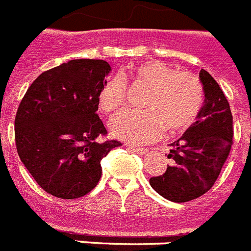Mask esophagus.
<instances>
[{"label":"esophagus","instance_id":"1","mask_svg":"<svg viewBox=\"0 0 251 251\" xmlns=\"http://www.w3.org/2000/svg\"><path fill=\"white\" fill-rule=\"evenodd\" d=\"M129 148H131V151L138 153V154H145V153L148 151V149L140 148V147H135V145H129Z\"/></svg>","mask_w":251,"mask_h":251}]
</instances>
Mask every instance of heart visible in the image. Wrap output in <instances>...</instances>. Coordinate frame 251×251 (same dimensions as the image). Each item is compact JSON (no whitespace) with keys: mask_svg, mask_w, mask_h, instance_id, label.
Listing matches in <instances>:
<instances>
[{"mask_svg":"<svg viewBox=\"0 0 251 251\" xmlns=\"http://www.w3.org/2000/svg\"><path fill=\"white\" fill-rule=\"evenodd\" d=\"M127 81L151 86L143 102L145 111H124L109 122L116 138L144 143L157 138L163 129L181 132L197 121L204 104V88L193 73L177 71L165 62L145 61L131 69ZM127 88L117 77H109L100 86L97 103L104 115H113L125 104Z\"/></svg>","mask_w":251,"mask_h":251,"instance_id":"b5f03b06","label":"heart"}]
</instances>
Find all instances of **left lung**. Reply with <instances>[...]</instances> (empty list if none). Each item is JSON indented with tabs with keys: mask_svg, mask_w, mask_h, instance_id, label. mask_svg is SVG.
I'll list each match as a JSON object with an SVG mask.
<instances>
[{
	"mask_svg": "<svg viewBox=\"0 0 251 251\" xmlns=\"http://www.w3.org/2000/svg\"><path fill=\"white\" fill-rule=\"evenodd\" d=\"M204 86V106L198 120L178 140L171 143V165L149 184L159 195L185 203L207 193L220 176L232 147V113L218 83L209 73H199Z\"/></svg>",
	"mask_w": 251,
	"mask_h": 251,
	"instance_id": "8db88e82",
	"label": "left lung"
}]
</instances>
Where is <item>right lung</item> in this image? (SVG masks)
<instances>
[{
  "label": "right lung",
  "mask_w": 251,
  "mask_h": 251,
  "mask_svg": "<svg viewBox=\"0 0 251 251\" xmlns=\"http://www.w3.org/2000/svg\"><path fill=\"white\" fill-rule=\"evenodd\" d=\"M111 71L103 60H71L42 73L15 116L18 154L37 184L53 197L77 199L102 176L100 161L117 140L97 115V96Z\"/></svg>",
  "instance_id": "obj_1"
}]
</instances>
